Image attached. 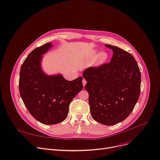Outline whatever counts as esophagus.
Listing matches in <instances>:
<instances>
[{
    "instance_id": "esophagus-1",
    "label": "esophagus",
    "mask_w": 160,
    "mask_h": 160,
    "mask_svg": "<svg viewBox=\"0 0 160 160\" xmlns=\"http://www.w3.org/2000/svg\"><path fill=\"white\" fill-rule=\"evenodd\" d=\"M86 80H85L84 78H83V80H82V84H83V86H86Z\"/></svg>"
}]
</instances>
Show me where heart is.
I'll list each match as a JSON object with an SVG mask.
<instances>
[{
  "instance_id": "obj_1",
  "label": "heart",
  "mask_w": 160,
  "mask_h": 160,
  "mask_svg": "<svg viewBox=\"0 0 160 160\" xmlns=\"http://www.w3.org/2000/svg\"><path fill=\"white\" fill-rule=\"evenodd\" d=\"M109 55L108 52L102 51L98 54V51L96 49L91 50L88 55V58L89 59H92L96 57L95 65L98 66L104 64L109 59Z\"/></svg>"
}]
</instances>
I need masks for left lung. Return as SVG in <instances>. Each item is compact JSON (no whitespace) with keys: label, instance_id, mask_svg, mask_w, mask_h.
<instances>
[{"label":"left lung","instance_id":"left-lung-1","mask_svg":"<svg viewBox=\"0 0 160 160\" xmlns=\"http://www.w3.org/2000/svg\"><path fill=\"white\" fill-rule=\"evenodd\" d=\"M108 63L89 68L83 72L89 93L92 118L103 125H113L126 119L139 99L141 72L131 53L116 46Z\"/></svg>","mask_w":160,"mask_h":160}]
</instances>
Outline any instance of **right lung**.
<instances>
[{"mask_svg": "<svg viewBox=\"0 0 160 160\" xmlns=\"http://www.w3.org/2000/svg\"><path fill=\"white\" fill-rule=\"evenodd\" d=\"M51 47V43H47L29 53L21 66L18 85L20 97L29 113L46 125L64 120L71 102L83 89L81 77L68 81L62 74L48 76L42 70V55Z\"/></svg>", "mask_w": 160, "mask_h": 160, "instance_id": "right-lung-1", "label": "right lung"}]
</instances>
